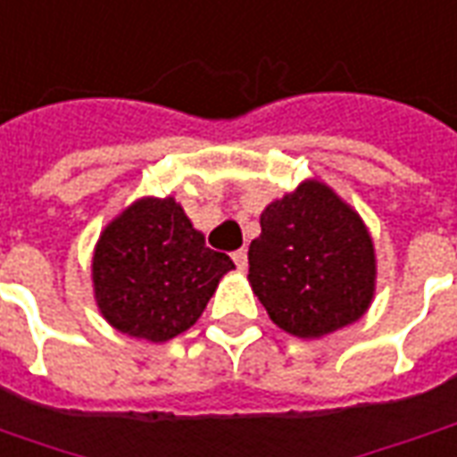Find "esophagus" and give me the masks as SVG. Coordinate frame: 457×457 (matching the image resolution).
I'll list each match as a JSON object with an SVG mask.
<instances>
[{
    "label": "esophagus",
    "mask_w": 457,
    "mask_h": 457,
    "mask_svg": "<svg viewBox=\"0 0 457 457\" xmlns=\"http://www.w3.org/2000/svg\"><path fill=\"white\" fill-rule=\"evenodd\" d=\"M232 262H235L239 269L247 267V249H237V252H232Z\"/></svg>",
    "instance_id": "esophagus-1"
}]
</instances>
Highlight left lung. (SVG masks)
<instances>
[{"label":"left lung","instance_id":"8db88e82","mask_svg":"<svg viewBox=\"0 0 457 457\" xmlns=\"http://www.w3.org/2000/svg\"><path fill=\"white\" fill-rule=\"evenodd\" d=\"M249 245V281L269 318L298 337H320L364 316L374 296V247L360 215L306 180L262 212Z\"/></svg>","mask_w":457,"mask_h":457}]
</instances>
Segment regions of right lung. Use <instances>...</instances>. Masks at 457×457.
Instances as JSON below:
<instances>
[{"mask_svg": "<svg viewBox=\"0 0 457 457\" xmlns=\"http://www.w3.org/2000/svg\"><path fill=\"white\" fill-rule=\"evenodd\" d=\"M235 269L205 247L173 198H144L112 220L93 257L97 306L120 333L163 343L188 330Z\"/></svg>", "mask_w": 457, "mask_h": 457, "instance_id": "1", "label": "right lung"}]
</instances>
